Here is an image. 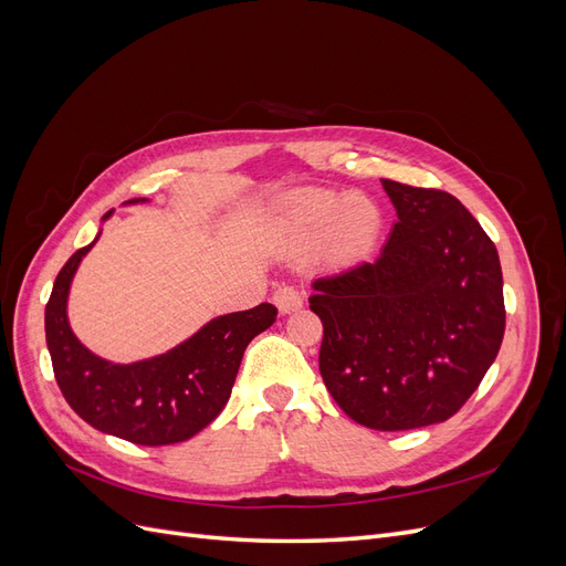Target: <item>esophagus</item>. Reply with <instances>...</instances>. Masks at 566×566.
<instances>
[{"instance_id":"1","label":"esophagus","mask_w":566,"mask_h":566,"mask_svg":"<svg viewBox=\"0 0 566 566\" xmlns=\"http://www.w3.org/2000/svg\"><path fill=\"white\" fill-rule=\"evenodd\" d=\"M302 302H304V295L293 285H281L276 293H273V304L279 306L281 314L297 312L300 306H302Z\"/></svg>"}]
</instances>
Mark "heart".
Returning <instances> with one entry per match:
<instances>
[{"label":"heart","mask_w":566,"mask_h":566,"mask_svg":"<svg viewBox=\"0 0 566 566\" xmlns=\"http://www.w3.org/2000/svg\"><path fill=\"white\" fill-rule=\"evenodd\" d=\"M283 227L300 238L331 233L335 254L342 260L364 256L380 229V214L364 196H335L306 188L287 196L281 205Z\"/></svg>","instance_id":"obj_1"}]
</instances>
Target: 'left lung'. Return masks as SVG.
I'll return each mask as SVG.
<instances>
[{
	"mask_svg": "<svg viewBox=\"0 0 566 566\" xmlns=\"http://www.w3.org/2000/svg\"><path fill=\"white\" fill-rule=\"evenodd\" d=\"M397 221L380 256L312 283L321 378L380 432L449 420L505 333L499 250L458 198L382 179Z\"/></svg>",
	"mask_w": 566,
	"mask_h": 566,
	"instance_id": "8db88e82",
	"label": "left lung"
}]
</instances>
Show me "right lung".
I'll use <instances>...</instances> for the list:
<instances>
[{"mask_svg":"<svg viewBox=\"0 0 566 566\" xmlns=\"http://www.w3.org/2000/svg\"><path fill=\"white\" fill-rule=\"evenodd\" d=\"M98 235L65 262L46 302L44 331L56 382L75 413L98 432L139 447L191 439L227 406L245 347L276 321V306L262 302L248 312L217 316L175 349L144 361H106L84 347L67 323L73 276Z\"/></svg>","mask_w":566,"mask_h":566,"instance_id":"right-lung-1","label":"right lung"}]
</instances>
